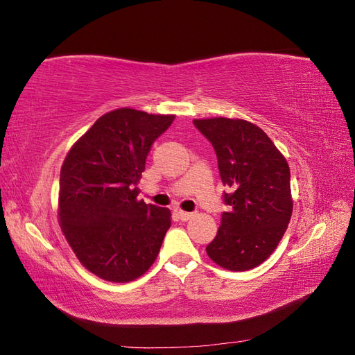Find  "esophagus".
Returning <instances> with one entry per match:
<instances>
[{
    "label": "esophagus",
    "instance_id": "esophagus-1",
    "mask_svg": "<svg viewBox=\"0 0 355 355\" xmlns=\"http://www.w3.org/2000/svg\"><path fill=\"white\" fill-rule=\"evenodd\" d=\"M178 216H179V219H180V220L187 222V220H189L192 216H194V213H189V211L179 210V211H178Z\"/></svg>",
    "mask_w": 355,
    "mask_h": 355
}]
</instances>
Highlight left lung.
Segmentation results:
<instances>
[{"instance_id": "left-lung-1", "label": "left lung", "mask_w": 355, "mask_h": 355, "mask_svg": "<svg viewBox=\"0 0 355 355\" xmlns=\"http://www.w3.org/2000/svg\"><path fill=\"white\" fill-rule=\"evenodd\" d=\"M196 127L211 142L220 179L231 194L210 259L230 271H247L277 249L292 218L290 168L268 135L241 118H198Z\"/></svg>"}]
</instances>
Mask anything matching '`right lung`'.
<instances>
[{"label": "right lung", "mask_w": 355, "mask_h": 355, "mask_svg": "<svg viewBox=\"0 0 355 355\" xmlns=\"http://www.w3.org/2000/svg\"><path fill=\"white\" fill-rule=\"evenodd\" d=\"M173 114L106 112L68 151L60 168V230L85 270L128 283L155 262L171 213L139 200L136 185L153 142Z\"/></svg>", "instance_id": "obj_1"}]
</instances>
